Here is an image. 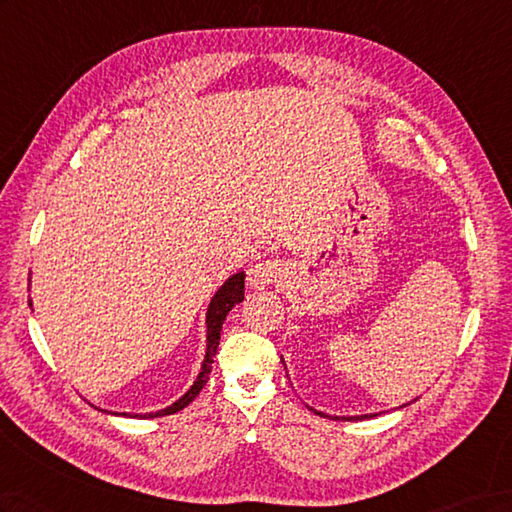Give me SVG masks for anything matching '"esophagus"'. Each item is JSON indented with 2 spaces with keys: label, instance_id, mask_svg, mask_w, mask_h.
Returning <instances> with one entry per match:
<instances>
[{
  "label": "esophagus",
  "instance_id": "1",
  "mask_svg": "<svg viewBox=\"0 0 512 512\" xmlns=\"http://www.w3.org/2000/svg\"><path fill=\"white\" fill-rule=\"evenodd\" d=\"M283 275V264L277 259H266V261H259V264L251 266L248 270V285L255 290H264L266 285H272L277 279H281Z\"/></svg>",
  "mask_w": 512,
  "mask_h": 512
}]
</instances>
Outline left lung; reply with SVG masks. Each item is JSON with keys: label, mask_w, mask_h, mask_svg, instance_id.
<instances>
[{"label": "left lung", "mask_w": 512, "mask_h": 512, "mask_svg": "<svg viewBox=\"0 0 512 512\" xmlns=\"http://www.w3.org/2000/svg\"><path fill=\"white\" fill-rule=\"evenodd\" d=\"M318 414H320V412H318ZM371 417H373V414H371ZM336 419H340V417H336ZM351 419H360V417H349L347 421H351Z\"/></svg>", "instance_id": "obj_1"}]
</instances>
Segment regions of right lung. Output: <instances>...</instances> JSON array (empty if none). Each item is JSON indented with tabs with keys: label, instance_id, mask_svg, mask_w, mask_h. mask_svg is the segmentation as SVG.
<instances>
[{
	"label": "right lung",
	"instance_id": "add662e5",
	"mask_svg": "<svg viewBox=\"0 0 512 512\" xmlns=\"http://www.w3.org/2000/svg\"><path fill=\"white\" fill-rule=\"evenodd\" d=\"M242 301H244V272H237V275H233L227 283H224L222 288L216 292V296L211 299V305L207 310V355H205V362H202V368H200L194 386L189 388L176 403H172L170 408L159 410V412H150V414H135V417H139V419L168 417V414L183 410L185 406H189V403H192L198 397V392L205 388L209 373H211L213 355H216V351H218L224 318H227V314L233 310V305L242 303Z\"/></svg>",
	"mask_w": 512,
	"mask_h": 512
}]
</instances>
